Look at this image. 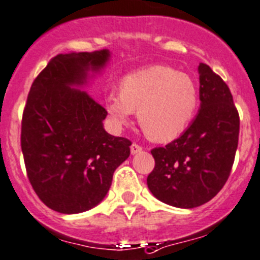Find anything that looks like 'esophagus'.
I'll list each match as a JSON object with an SVG mask.
<instances>
[{
	"label": "esophagus",
	"instance_id": "obj_1",
	"mask_svg": "<svg viewBox=\"0 0 260 260\" xmlns=\"http://www.w3.org/2000/svg\"><path fill=\"white\" fill-rule=\"evenodd\" d=\"M142 151V147H141L140 145H137V143H132V146H131V153L132 155H136V153L141 152Z\"/></svg>",
	"mask_w": 260,
	"mask_h": 260
}]
</instances>
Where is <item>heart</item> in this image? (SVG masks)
Instances as JSON below:
<instances>
[{
	"instance_id": "heart-1",
	"label": "heart",
	"mask_w": 260,
	"mask_h": 260,
	"mask_svg": "<svg viewBox=\"0 0 260 260\" xmlns=\"http://www.w3.org/2000/svg\"><path fill=\"white\" fill-rule=\"evenodd\" d=\"M198 108V89L189 75L166 66H150L127 75L120 92L105 98V110L117 127L124 125L135 110L145 135L169 142L181 135Z\"/></svg>"
}]
</instances>
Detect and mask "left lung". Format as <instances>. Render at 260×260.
Here are the masks:
<instances>
[{
  "label": "left lung",
  "mask_w": 260,
  "mask_h": 260,
  "mask_svg": "<svg viewBox=\"0 0 260 260\" xmlns=\"http://www.w3.org/2000/svg\"><path fill=\"white\" fill-rule=\"evenodd\" d=\"M201 107L185 132L165 147L151 151L155 168L147 176L151 193L178 208L212 200L230 175L238 148L240 119L228 85L200 63Z\"/></svg>",
  "instance_id": "8db88e82"
}]
</instances>
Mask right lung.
<instances>
[{"mask_svg": "<svg viewBox=\"0 0 260 260\" xmlns=\"http://www.w3.org/2000/svg\"><path fill=\"white\" fill-rule=\"evenodd\" d=\"M110 55L108 49L55 55L27 95L21 123L27 178L40 201L59 213L99 205L131 153V141L104 129L107 110L84 91Z\"/></svg>", "mask_w": 260, "mask_h": 260, "instance_id": "add662e5", "label": "right lung"}]
</instances>
